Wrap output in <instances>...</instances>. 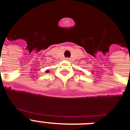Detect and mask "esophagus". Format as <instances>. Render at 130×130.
<instances>
[{"label": "esophagus", "instance_id": "esophagus-1", "mask_svg": "<svg viewBox=\"0 0 130 130\" xmlns=\"http://www.w3.org/2000/svg\"><path fill=\"white\" fill-rule=\"evenodd\" d=\"M66 60H68V61H69V60H70V58H68V57H66Z\"/></svg>", "mask_w": 130, "mask_h": 130}]
</instances>
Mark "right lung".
I'll return each instance as SVG.
<instances>
[{"label": "right lung", "instance_id": "add662e5", "mask_svg": "<svg viewBox=\"0 0 130 130\" xmlns=\"http://www.w3.org/2000/svg\"><path fill=\"white\" fill-rule=\"evenodd\" d=\"M47 72H49V71H47Z\"/></svg>", "mask_w": 130, "mask_h": 130}]
</instances>
